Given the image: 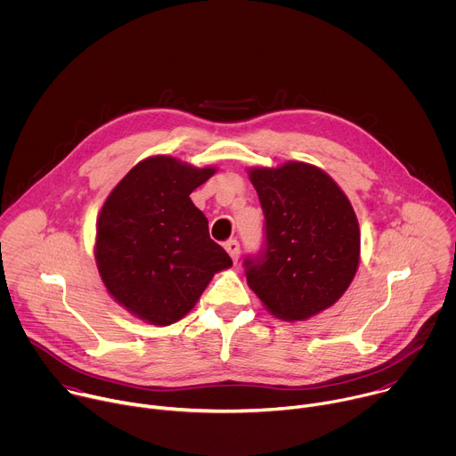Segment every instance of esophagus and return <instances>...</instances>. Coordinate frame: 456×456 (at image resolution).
Here are the masks:
<instances>
[{"instance_id":"esophagus-1","label":"esophagus","mask_w":456,"mask_h":456,"mask_svg":"<svg viewBox=\"0 0 456 456\" xmlns=\"http://www.w3.org/2000/svg\"><path fill=\"white\" fill-rule=\"evenodd\" d=\"M225 250L229 252L232 262L238 264V257H240V243H238L236 240H229V241L225 243Z\"/></svg>"}]
</instances>
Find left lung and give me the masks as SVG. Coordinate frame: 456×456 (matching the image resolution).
Masks as SVG:
<instances>
[{
  "label": "left lung",
  "mask_w": 456,
  "mask_h": 456,
  "mask_svg": "<svg viewBox=\"0 0 456 456\" xmlns=\"http://www.w3.org/2000/svg\"><path fill=\"white\" fill-rule=\"evenodd\" d=\"M265 215V252L245 259L247 283L278 319L305 321L346 292L361 262L355 211L321 167L289 160L248 167Z\"/></svg>",
  "instance_id": "8db88e82"
}]
</instances>
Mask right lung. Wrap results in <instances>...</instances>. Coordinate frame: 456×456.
I'll use <instances>...</instances> for the list:
<instances>
[{
    "label": "right lung",
    "mask_w": 456,
    "mask_h": 456,
    "mask_svg": "<svg viewBox=\"0 0 456 456\" xmlns=\"http://www.w3.org/2000/svg\"><path fill=\"white\" fill-rule=\"evenodd\" d=\"M216 173L169 155L141 160L111 189L97 218L95 264L108 294L135 317L180 321L232 265L189 194Z\"/></svg>",
    "instance_id": "obj_1"
}]
</instances>
